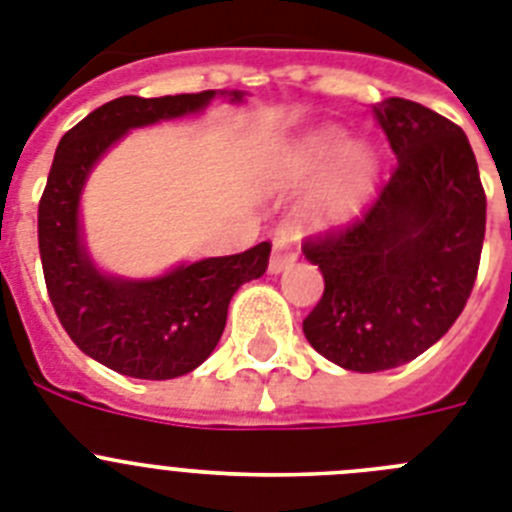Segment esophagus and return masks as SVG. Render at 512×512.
I'll return each instance as SVG.
<instances>
[{"label": "esophagus", "instance_id": "1", "mask_svg": "<svg viewBox=\"0 0 512 512\" xmlns=\"http://www.w3.org/2000/svg\"><path fill=\"white\" fill-rule=\"evenodd\" d=\"M296 262V244H293V239L288 237V234H278V237L273 239V252H270V265L268 270L273 275L283 273V270H288Z\"/></svg>", "mask_w": 512, "mask_h": 512}]
</instances>
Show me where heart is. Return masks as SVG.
Here are the masks:
<instances>
[{"instance_id": "obj_1", "label": "heart", "mask_w": 512, "mask_h": 512, "mask_svg": "<svg viewBox=\"0 0 512 512\" xmlns=\"http://www.w3.org/2000/svg\"><path fill=\"white\" fill-rule=\"evenodd\" d=\"M335 167L322 195L311 206L317 226H340L361 211L379 175V159L368 146L353 144L340 126H322L306 133L286 159L291 182H309Z\"/></svg>"}]
</instances>
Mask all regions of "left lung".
<instances>
[{"instance_id":"8db88e82","label":"left lung","mask_w":512,"mask_h":512,"mask_svg":"<svg viewBox=\"0 0 512 512\" xmlns=\"http://www.w3.org/2000/svg\"><path fill=\"white\" fill-rule=\"evenodd\" d=\"M397 167L348 229L304 244L324 293L309 345L345 371L404 366L441 340L477 281L487 221L479 167L466 133L420 102L373 105Z\"/></svg>"}]
</instances>
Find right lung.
<instances>
[{"label":"right lung","instance_id":"1","mask_svg":"<svg viewBox=\"0 0 512 512\" xmlns=\"http://www.w3.org/2000/svg\"><path fill=\"white\" fill-rule=\"evenodd\" d=\"M216 95H126L92 110L56 146L38 206V244L48 296L84 355L133 379L164 381L195 371L219 345L231 296L268 270L270 244L242 255L180 262L154 278H121L97 268L84 242L79 203L105 154L133 128L203 113Z\"/></svg>","mask_w":512,"mask_h":512}]
</instances>
